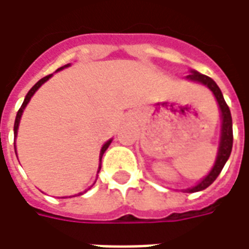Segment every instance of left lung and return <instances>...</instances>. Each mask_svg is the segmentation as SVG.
<instances>
[{
	"instance_id": "8db88e82",
	"label": "left lung",
	"mask_w": 249,
	"mask_h": 249,
	"mask_svg": "<svg viewBox=\"0 0 249 249\" xmlns=\"http://www.w3.org/2000/svg\"><path fill=\"white\" fill-rule=\"evenodd\" d=\"M188 80H192V81L201 82L213 92L214 97L219 103V107L221 109V119H223V125H221V139H220V146H219V153H217V159L214 162V167L212 168V171L209 172V175L205 178H203V181L196 185V187L189 188L185 189V192H198V191H203L205 188H208L211 184L213 183L214 180L217 178V176L221 172V169L224 168L225 162L228 160V157L232 151V144H233V132H232V117H231V110L228 108V105L225 103L224 97H223V93L220 90V88L217 87V84L211 78V77L201 74L198 71H192L191 74L187 76Z\"/></svg>"
}]
</instances>
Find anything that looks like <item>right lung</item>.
I'll list each match as a JSON object with an SVG mask.
<instances>
[{"mask_svg": "<svg viewBox=\"0 0 249 249\" xmlns=\"http://www.w3.org/2000/svg\"><path fill=\"white\" fill-rule=\"evenodd\" d=\"M65 66H68V65H65ZM62 68H64V66H61V68H60L58 71H61ZM51 77H52V74H49V76H45V77H44V78H41L40 81L37 82V84H36L35 87L32 88V89H30L29 92H28V94H26V97H25V100H24V103H22V105H21V108H19V109H18V112H17V116H16V121H14V135H17V129H18L19 119H21V114H22V112H24V108H25V107H26V104L29 103V100H30V98H32V96L35 94L36 90H37V89H38V88H40L41 85H42V84H44V82L46 81V80H49ZM109 144H110V140H109L108 142H105V144H104L103 149H101V157H103L104 152H105V151H107V149H108Z\"/></svg>", "mask_w": 249, "mask_h": 249, "instance_id": "right-lung-1", "label": "right lung"}]
</instances>
